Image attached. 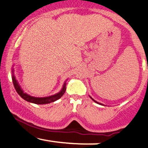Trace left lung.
I'll return each mask as SVG.
<instances>
[{
	"label": "left lung",
	"mask_w": 148,
	"mask_h": 148,
	"mask_svg": "<svg viewBox=\"0 0 148 148\" xmlns=\"http://www.w3.org/2000/svg\"><path fill=\"white\" fill-rule=\"evenodd\" d=\"M89 97H90V98H91V99H92V100H93V101H95V103H99V104H100V105H103V103H101L98 102V101H95V100L94 99H92V98L90 96H89Z\"/></svg>",
	"instance_id": "left-lung-1"
}]
</instances>
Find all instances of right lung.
I'll list each match as a JSON object with an SVG mask.
<instances>
[{
	"mask_svg": "<svg viewBox=\"0 0 148 148\" xmlns=\"http://www.w3.org/2000/svg\"><path fill=\"white\" fill-rule=\"evenodd\" d=\"M14 67V65H13ZM14 68L12 67V81L13 84H14V86L16 89V92L20 96L23 98V99L25 100V101H28V102L36 103V104H46V103H49L53 102V101H56V100L59 99L60 98L64 95V92L66 90V81H64L63 86H62V89L60 90V91L59 92L56 93V94L53 95H51L49 97H33L30 96L29 95L27 94L26 92H24V91L22 90V88L20 86V85L18 84L17 80L16 79V77L14 76Z\"/></svg>",
	"mask_w": 148,
	"mask_h": 148,
	"instance_id": "add662e5",
	"label": "right lung"
}]
</instances>
